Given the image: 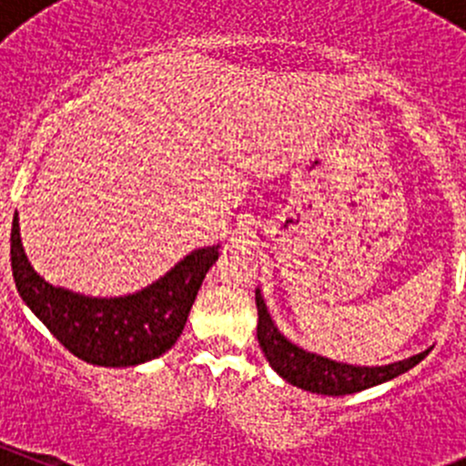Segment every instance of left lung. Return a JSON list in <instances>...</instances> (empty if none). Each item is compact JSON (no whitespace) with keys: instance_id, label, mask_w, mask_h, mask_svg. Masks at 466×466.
<instances>
[{"instance_id":"8db88e82","label":"left lung","mask_w":466,"mask_h":466,"mask_svg":"<svg viewBox=\"0 0 466 466\" xmlns=\"http://www.w3.org/2000/svg\"><path fill=\"white\" fill-rule=\"evenodd\" d=\"M257 311H259V322H257V340L263 356L268 359L270 368L279 374L281 379L289 380L290 385L309 390V392L329 394V397H342V394H354L360 390H368L372 385L385 383V380L399 377V374L408 372L415 368L420 360L429 356L431 350L421 351V354L403 359L399 363L379 365V368H360V365H347L336 363L324 356L311 354V351L302 350V347L293 345L289 338L279 333V329L272 322L270 313H268L266 302H263L261 293H255Z\"/></svg>"}]
</instances>
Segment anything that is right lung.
Masks as SVG:
<instances>
[{"label": "right lung", "instance_id": "1", "mask_svg": "<svg viewBox=\"0 0 466 466\" xmlns=\"http://www.w3.org/2000/svg\"><path fill=\"white\" fill-rule=\"evenodd\" d=\"M218 246L187 255L155 284L124 298H86L51 286L31 268L13 216L11 266L17 293L65 350L101 368H130L171 350L185 329L191 304Z\"/></svg>", "mask_w": 466, "mask_h": 466}]
</instances>
